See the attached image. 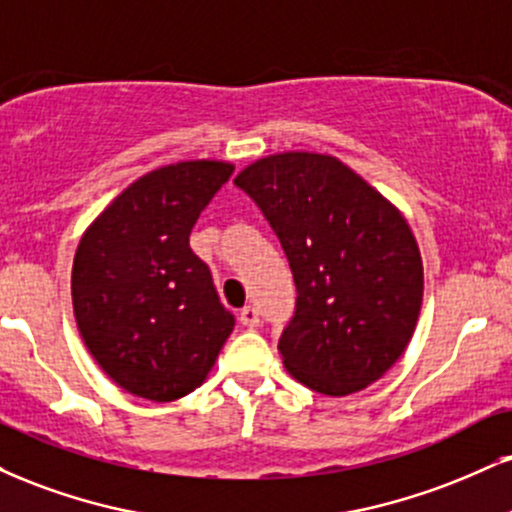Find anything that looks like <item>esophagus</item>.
Segmentation results:
<instances>
[{
  "label": "esophagus",
  "instance_id": "obj_1",
  "mask_svg": "<svg viewBox=\"0 0 512 512\" xmlns=\"http://www.w3.org/2000/svg\"><path fill=\"white\" fill-rule=\"evenodd\" d=\"M240 324L243 326H250V329H255V326H260V312H257V307H243L240 310Z\"/></svg>",
  "mask_w": 512,
  "mask_h": 512
}]
</instances>
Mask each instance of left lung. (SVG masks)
Here are the masks:
<instances>
[{"instance_id":"1","label":"left lung","mask_w":512,"mask_h":512,"mask_svg":"<svg viewBox=\"0 0 512 512\" xmlns=\"http://www.w3.org/2000/svg\"><path fill=\"white\" fill-rule=\"evenodd\" d=\"M267 217L291 264L295 315L283 367L307 389L350 396L384 377L420 319L424 272L408 221L331 155L279 152L233 178Z\"/></svg>"}]
</instances>
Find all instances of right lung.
<instances>
[{"label":"right lung","mask_w":512,"mask_h":512,"mask_svg":"<svg viewBox=\"0 0 512 512\" xmlns=\"http://www.w3.org/2000/svg\"><path fill=\"white\" fill-rule=\"evenodd\" d=\"M233 164L193 159L140 176L80 238L73 315L102 372L133 396H188L217 362L236 319L190 250L200 212Z\"/></svg>","instance_id":"right-lung-1"}]
</instances>
